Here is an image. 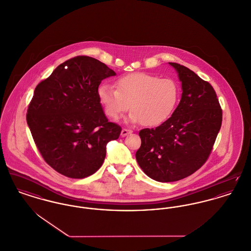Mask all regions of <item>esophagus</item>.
Instances as JSON below:
<instances>
[{"label": "esophagus", "instance_id": "esophagus-1", "mask_svg": "<svg viewBox=\"0 0 251 251\" xmlns=\"http://www.w3.org/2000/svg\"><path fill=\"white\" fill-rule=\"evenodd\" d=\"M133 133V131L131 129H127V128H123L121 131V136H126L129 133Z\"/></svg>", "mask_w": 251, "mask_h": 251}]
</instances>
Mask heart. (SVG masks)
I'll use <instances>...</instances> for the list:
<instances>
[{"label": "heart", "instance_id": "b5f03b06", "mask_svg": "<svg viewBox=\"0 0 251 251\" xmlns=\"http://www.w3.org/2000/svg\"><path fill=\"white\" fill-rule=\"evenodd\" d=\"M115 88L103 83L98 89L105 115L112 120H118L131 105L130 120L148 127L158 126L170 118L180 97L176 81L143 72L118 77Z\"/></svg>", "mask_w": 251, "mask_h": 251}]
</instances>
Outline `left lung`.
<instances>
[{
  "mask_svg": "<svg viewBox=\"0 0 251 251\" xmlns=\"http://www.w3.org/2000/svg\"><path fill=\"white\" fill-rule=\"evenodd\" d=\"M182 82V97L172 117L139 132V167L158 182H175L206 163L222 125V109L211 84L188 67L169 62Z\"/></svg>",
  "mask_w": 251,
  "mask_h": 251,
  "instance_id": "left-lung-1",
  "label": "left lung"
}]
</instances>
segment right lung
I'll return each instance as SVG.
<instances>
[{
	"label": "right lung",
	"instance_id": "1",
	"mask_svg": "<svg viewBox=\"0 0 251 251\" xmlns=\"http://www.w3.org/2000/svg\"><path fill=\"white\" fill-rule=\"evenodd\" d=\"M88 56L64 61L34 91L26 121L45 162L60 175L81 179L103 164L106 145L121 127L109 122L98 97L101 80L115 75Z\"/></svg>",
	"mask_w": 251,
	"mask_h": 251
}]
</instances>
